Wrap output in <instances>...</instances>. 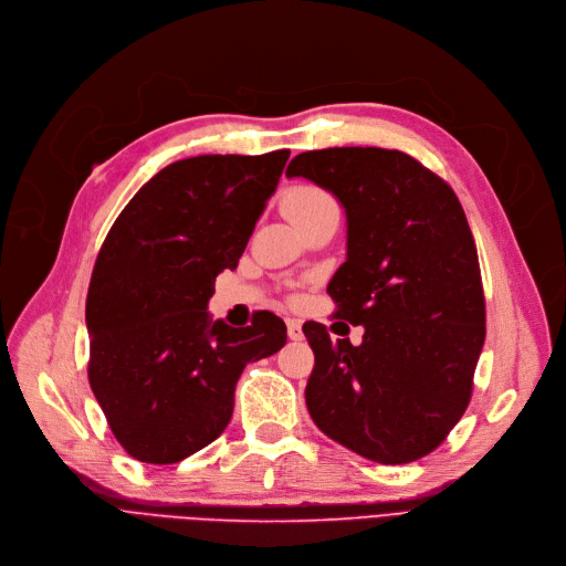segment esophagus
I'll return each instance as SVG.
<instances>
[{
	"label": "esophagus",
	"instance_id": "34e87169",
	"mask_svg": "<svg viewBox=\"0 0 566 566\" xmlns=\"http://www.w3.org/2000/svg\"><path fill=\"white\" fill-rule=\"evenodd\" d=\"M285 325H287V338H290V340H302V338H304L302 322H300V319L287 317V319H285Z\"/></svg>",
	"mask_w": 566,
	"mask_h": 566
}]
</instances>
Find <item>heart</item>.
I'll use <instances>...</instances> for the list:
<instances>
[{"label": "heart", "instance_id": "1", "mask_svg": "<svg viewBox=\"0 0 566 566\" xmlns=\"http://www.w3.org/2000/svg\"><path fill=\"white\" fill-rule=\"evenodd\" d=\"M327 202H332V198L325 191H319V188L297 186V188H292V191L285 193L281 207H283L285 217L290 219V223H297L306 217V213L315 211L317 207L327 205Z\"/></svg>", "mask_w": 566, "mask_h": 566}]
</instances>
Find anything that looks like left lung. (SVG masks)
Here are the masks:
<instances>
[{
  "instance_id": "8db88e82",
  "label": "left lung",
  "mask_w": 566,
  "mask_h": 566,
  "mask_svg": "<svg viewBox=\"0 0 566 566\" xmlns=\"http://www.w3.org/2000/svg\"><path fill=\"white\" fill-rule=\"evenodd\" d=\"M285 175L325 188L345 209L347 258L327 292L336 317L364 327L353 345L304 325L315 355L308 412L368 461L412 463L463 417L486 338L465 211L447 181L396 149L304 151Z\"/></svg>"
}]
</instances>
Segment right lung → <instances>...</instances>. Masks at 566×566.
Here are the masks:
<instances>
[{
  "label": "right lung",
  "mask_w": 566,
  "mask_h": 566,
  "mask_svg": "<svg viewBox=\"0 0 566 566\" xmlns=\"http://www.w3.org/2000/svg\"><path fill=\"white\" fill-rule=\"evenodd\" d=\"M290 151L207 154L170 164L130 198L98 251L87 292L90 385L119 444L170 465L217 440L247 364L285 345L283 319H211Z\"/></svg>",
  "instance_id": "1"
}]
</instances>
